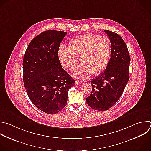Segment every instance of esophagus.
<instances>
[{
    "label": "esophagus",
    "instance_id": "1",
    "mask_svg": "<svg viewBox=\"0 0 151 151\" xmlns=\"http://www.w3.org/2000/svg\"><path fill=\"white\" fill-rule=\"evenodd\" d=\"M83 82L82 81H79V80H76L75 81V84L76 85H78V84H81Z\"/></svg>",
    "mask_w": 151,
    "mask_h": 151
}]
</instances>
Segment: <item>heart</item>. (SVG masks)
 Here are the masks:
<instances>
[{"mask_svg": "<svg viewBox=\"0 0 151 151\" xmlns=\"http://www.w3.org/2000/svg\"><path fill=\"white\" fill-rule=\"evenodd\" d=\"M111 48V41L107 37L88 33L72 39L69 47L60 45L58 55L62 66L70 71L80 59L82 63L73 73L78 78L85 79L92 73L99 75L106 69Z\"/></svg>", "mask_w": 151, "mask_h": 151, "instance_id": "heart-1", "label": "heart"}]
</instances>
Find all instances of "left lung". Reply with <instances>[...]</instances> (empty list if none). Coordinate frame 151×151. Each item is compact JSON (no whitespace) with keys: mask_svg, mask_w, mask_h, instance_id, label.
Returning <instances> with one entry per match:
<instances>
[{"mask_svg":"<svg viewBox=\"0 0 151 151\" xmlns=\"http://www.w3.org/2000/svg\"><path fill=\"white\" fill-rule=\"evenodd\" d=\"M111 44V58L104 72L91 81L92 90L86 103L92 109L106 111L122 96L129 79L130 55L126 44L117 33L104 30Z\"/></svg>","mask_w":151,"mask_h":151,"instance_id":"8db88e82","label":"left lung"}]
</instances>
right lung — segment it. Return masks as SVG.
<instances>
[{
    "label": "right lung",
    "instance_id": "1",
    "mask_svg": "<svg viewBox=\"0 0 151 151\" xmlns=\"http://www.w3.org/2000/svg\"><path fill=\"white\" fill-rule=\"evenodd\" d=\"M67 32L47 30L34 38L23 59V81L32 103L47 114H56L67 104L75 80L62 68L58 51Z\"/></svg>",
    "mask_w": 151,
    "mask_h": 151
}]
</instances>
